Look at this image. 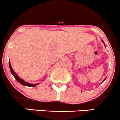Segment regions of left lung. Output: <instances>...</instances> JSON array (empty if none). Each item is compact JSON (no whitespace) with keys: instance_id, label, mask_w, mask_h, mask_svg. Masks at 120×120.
I'll use <instances>...</instances> for the list:
<instances>
[{"instance_id":"left-lung-1","label":"left lung","mask_w":120,"mask_h":120,"mask_svg":"<svg viewBox=\"0 0 120 120\" xmlns=\"http://www.w3.org/2000/svg\"><path fill=\"white\" fill-rule=\"evenodd\" d=\"M102 41V42H103V43H104V45H105V44H104V41H102H102ZM106 78H107V77H105V79H104V80H103V81H102V82H104V81H105V79H106Z\"/></svg>"}]
</instances>
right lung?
Returning <instances> with one entry per match:
<instances>
[{
  "instance_id": "obj_1",
  "label": "right lung",
  "mask_w": 120,
  "mask_h": 120,
  "mask_svg": "<svg viewBox=\"0 0 120 120\" xmlns=\"http://www.w3.org/2000/svg\"><path fill=\"white\" fill-rule=\"evenodd\" d=\"M9 68H10V70H11V73H12V74L13 75V76H14L15 78L16 79L17 81H18V82L20 83V84L24 85V86H29V87H35V86H37L38 84H40V83H38V84H30V83L27 82L23 80L22 79H21L20 78H19V76H18V75H17L15 72V71L13 70L12 67H11V62H10V61L9 62Z\"/></svg>"
}]
</instances>
